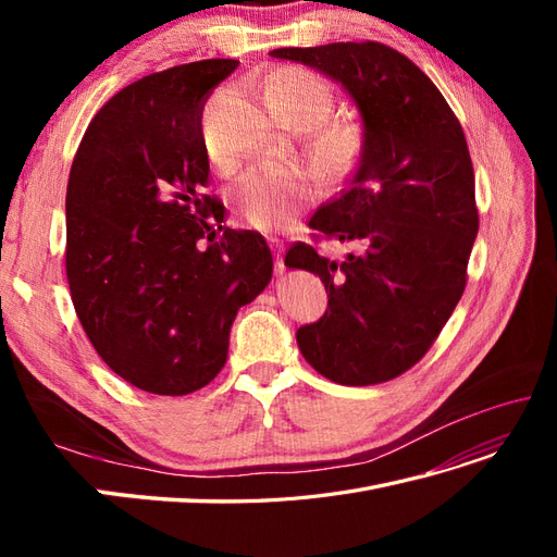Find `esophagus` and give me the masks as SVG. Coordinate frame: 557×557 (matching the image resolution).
<instances>
[{
	"mask_svg": "<svg viewBox=\"0 0 557 557\" xmlns=\"http://www.w3.org/2000/svg\"><path fill=\"white\" fill-rule=\"evenodd\" d=\"M269 246L274 250V258H276V272L283 274L285 272V264H283V242L278 239H269Z\"/></svg>",
	"mask_w": 557,
	"mask_h": 557,
	"instance_id": "esophagus-1",
	"label": "esophagus"
}]
</instances>
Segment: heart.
<instances>
[{"mask_svg":"<svg viewBox=\"0 0 557 557\" xmlns=\"http://www.w3.org/2000/svg\"><path fill=\"white\" fill-rule=\"evenodd\" d=\"M262 97L269 111L290 109L311 117L313 123L325 121L332 111L334 95L327 81L301 66H281L262 83ZM209 158L218 166H230L221 148L207 139ZM358 132L348 125H332L318 144V153L332 172H346L358 156ZM320 195V176L315 170L299 162L269 164L248 172L234 190V205L244 221L262 232L288 227L295 215Z\"/></svg>","mask_w":557,"mask_h":557,"instance_id":"heart-1","label":"heart"}]
</instances>
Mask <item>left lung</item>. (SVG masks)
<instances>
[{
    "mask_svg": "<svg viewBox=\"0 0 557 557\" xmlns=\"http://www.w3.org/2000/svg\"><path fill=\"white\" fill-rule=\"evenodd\" d=\"M339 81L362 117V153L348 188L309 227L358 244L344 262L293 244L285 267L307 269L327 311L297 330L301 356L325 379L374 385L411 369L465 293L479 232L465 132L440 88L395 48L346 41L276 48Z\"/></svg>",
    "mask_w": 557,
    "mask_h": 557,
    "instance_id": "obj_1",
    "label": "left lung"
}]
</instances>
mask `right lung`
I'll return each mask as SVG.
<instances>
[{
  "label": "right lung",
  "mask_w": 557,
  "mask_h": 557,
  "mask_svg": "<svg viewBox=\"0 0 557 557\" xmlns=\"http://www.w3.org/2000/svg\"><path fill=\"white\" fill-rule=\"evenodd\" d=\"M237 60L129 83L97 111L66 185V278L90 344L153 395H190L227 360L237 311L272 281L262 234L223 227L201 111Z\"/></svg>",
  "instance_id": "right-lung-1"
}]
</instances>
